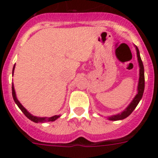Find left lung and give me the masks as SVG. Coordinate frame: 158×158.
Listing matches in <instances>:
<instances>
[{"instance_id":"left-lung-1","label":"left lung","mask_w":158,"mask_h":158,"mask_svg":"<svg viewBox=\"0 0 158 158\" xmlns=\"http://www.w3.org/2000/svg\"><path fill=\"white\" fill-rule=\"evenodd\" d=\"M135 50H136L137 58H138L139 66V77L138 87H137V94L133 98L132 101L130 102L129 105L122 112H121L120 114H115V115L110 116V117H108L107 119L110 120V121H120V120H123L124 118H128V116L132 113V111L135 109V107H136L137 105L139 104V101L141 100L142 97H143V92H144V88H145L144 67H143V62H142L141 57H140L139 51L138 48L136 46H135Z\"/></svg>"}]
</instances>
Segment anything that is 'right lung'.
<instances>
[{"mask_svg": "<svg viewBox=\"0 0 158 158\" xmlns=\"http://www.w3.org/2000/svg\"><path fill=\"white\" fill-rule=\"evenodd\" d=\"M15 64L14 65V66H13L12 76H13V73H14V69H15ZM11 89H12L13 99H14V101H15V103L17 104V106H19V108L21 110L22 112L25 114L26 117H27V118H29L30 121H34V122H35V123H44V122H48V121H56V119H58L59 117H60V115H55V116H52V117H51V118H46V117L45 118H40V117L34 116L33 114H30V112H28V110H27L26 109V108L24 107V106H23L21 103H20L19 101L18 100V99H17V97H16V94H15V88H14L13 83H12V87H11Z\"/></svg>", "mask_w": 158, "mask_h": 158, "instance_id": "add662e5", "label": "right lung"}]
</instances>
